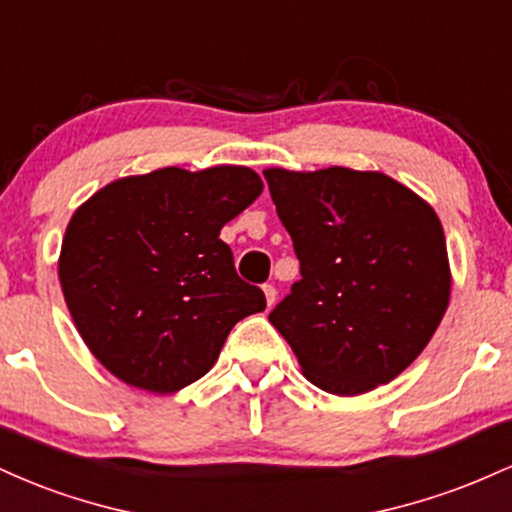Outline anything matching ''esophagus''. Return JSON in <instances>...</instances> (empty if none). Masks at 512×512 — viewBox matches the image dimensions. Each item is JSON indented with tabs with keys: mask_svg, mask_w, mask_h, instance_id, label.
Here are the masks:
<instances>
[{
	"mask_svg": "<svg viewBox=\"0 0 512 512\" xmlns=\"http://www.w3.org/2000/svg\"><path fill=\"white\" fill-rule=\"evenodd\" d=\"M262 291H264V298H267V305H269V308H272V305L276 303V289H274V284H264Z\"/></svg>",
	"mask_w": 512,
	"mask_h": 512,
	"instance_id": "34e87169",
	"label": "esophagus"
}]
</instances>
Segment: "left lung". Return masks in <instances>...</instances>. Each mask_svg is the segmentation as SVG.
Segmentation results:
<instances>
[{"instance_id": "8db88e82", "label": "left lung", "mask_w": 512, "mask_h": 512, "mask_svg": "<svg viewBox=\"0 0 512 512\" xmlns=\"http://www.w3.org/2000/svg\"><path fill=\"white\" fill-rule=\"evenodd\" d=\"M301 279L269 322L332 395L390 383L424 351L450 298L443 226L383 173L264 170Z\"/></svg>"}]
</instances>
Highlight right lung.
<instances>
[{"label": "right lung", "mask_w": 512, "mask_h": 512, "mask_svg": "<svg viewBox=\"0 0 512 512\" xmlns=\"http://www.w3.org/2000/svg\"><path fill=\"white\" fill-rule=\"evenodd\" d=\"M262 192L255 170L161 168L74 211L60 281L93 356L127 385L175 392L214 366L238 320L267 308L219 238Z\"/></svg>", "instance_id": "obj_1"}]
</instances>
